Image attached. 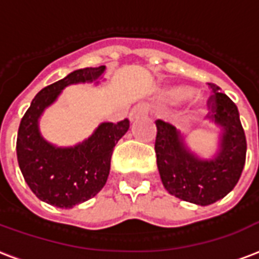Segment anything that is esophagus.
I'll use <instances>...</instances> for the list:
<instances>
[{
  "instance_id": "obj_1",
  "label": "esophagus",
  "mask_w": 259,
  "mask_h": 259,
  "mask_svg": "<svg viewBox=\"0 0 259 259\" xmlns=\"http://www.w3.org/2000/svg\"><path fill=\"white\" fill-rule=\"evenodd\" d=\"M148 112H149V108L145 104H137L136 107L132 108V111L129 114L130 121H136L138 118H143V116H147Z\"/></svg>"
}]
</instances>
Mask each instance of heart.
Here are the masks:
<instances>
[{
  "mask_svg": "<svg viewBox=\"0 0 259 259\" xmlns=\"http://www.w3.org/2000/svg\"><path fill=\"white\" fill-rule=\"evenodd\" d=\"M163 98L168 102H181L191 95V90L187 87H169L163 91Z\"/></svg>",
  "mask_w": 259,
  "mask_h": 259,
  "instance_id": "1",
  "label": "heart"
}]
</instances>
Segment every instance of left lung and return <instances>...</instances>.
<instances>
[{
  "label": "left lung",
  "instance_id": "8db88e82",
  "mask_svg": "<svg viewBox=\"0 0 259 259\" xmlns=\"http://www.w3.org/2000/svg\"><path fill=\"white\" fill-rule=\"evenodd\" d=\"M208 85L213 91L208 100V118L222 130L214 157H198L187 148L177 127L161 119L156 121V161L163 186L169 194L201 206L222 200L236 186L247 149L236 104L217 85Z\"/></svg>",
  "mask_w": 259,
  "mask_h": 259
}]
</instances>
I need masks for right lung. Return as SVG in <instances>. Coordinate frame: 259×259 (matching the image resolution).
I'll return each instance as SVG.
<instances>
[{"label": "right lung", "instance_id": "1", "mask_svg": "<svg viewBox=\"0 0 259 259\" xmlns=\"http://www.w3.org/2000/svg\"><path fill=\"white\" fill-rule=\"evenodd\" d=\"M106 66L84 68L47 85L33 98L17 133V161L24 181L40 201L57 208H73L95 197L107 182L115 144L129 129V119L103 122L91 137L74 147H55L39 130V118L65 87L99 80ZM99 82V81H96Z\"/></svg>", "mask_w": 259, "mask_h": 259}]
</instances>
